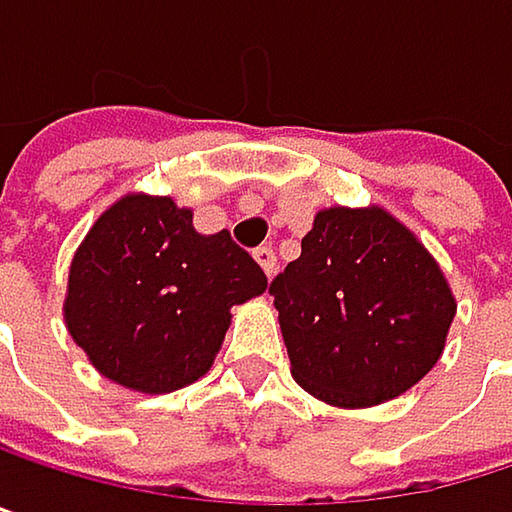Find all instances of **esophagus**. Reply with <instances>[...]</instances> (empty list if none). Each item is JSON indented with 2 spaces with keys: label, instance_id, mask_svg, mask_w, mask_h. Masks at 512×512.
<instances>
[{
  "label": "esophagus",
  "instance_id": "1",
  "mask_svg": "<svg viewBox=\"0 0 512 512\" xmlns=\"http://www.w3.org/2000/svg\"><path fill=\"white\" fill-rule=\"evenodd\" d=\"M254 261L261 264V270L267 273V279H273V273H276V251H273L270 245L254 248Z\"/></svg>",
  "mask_w": 512,
  "mask_h": 512
}]
</instances>
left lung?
I'll return each instance as SVG.
<instances>
[{"mask_svg": "<svg viewBox=\"0 0 512 512\" xmlns=\"http://www.w3.org/2000/svg\"><path fill=\"white\" fill-rule=\"evenodd\" d=\"M270 294L294 381L339 408L411 390L438 363L456 315L432 254L378 206L318 212Z\"/></svg>", "mask_w": 512, "mask_h": 512, "instance_id": "1", "label": "left lung"}]
</instances>
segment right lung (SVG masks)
Masks as SVG:
<instances>
[{
    "label": "right lung",
    "instance_id": "right-lung-1",
    "mask_svg": "<svg viewBox=\"0 0 512 512\" xmlns=\"http://www.w3.org/2000/svg\"><path fill=\"white\" fill-rule=\"evenodd\" d=\"M264 291V270L227 230L197 233L170 197L128 194L74 254L65 324L104 378L170 393L206 375L230 306Z\"/></svg>",
    "mask_w": 512,
    "mask_h": 512
}]
</instances>
